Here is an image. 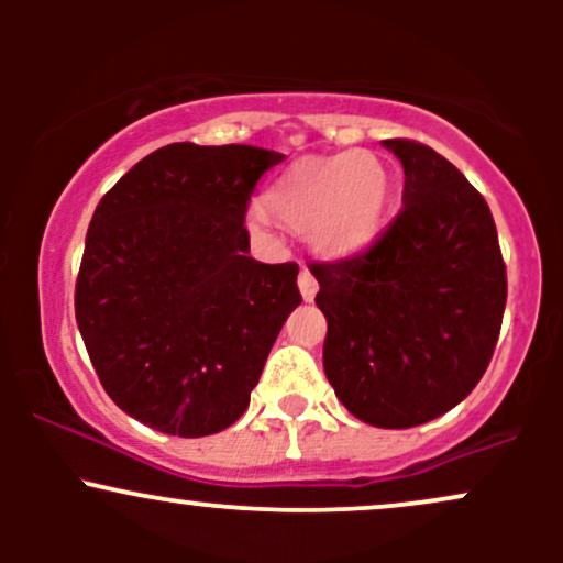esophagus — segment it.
I'll list each match as a JSON object with an SVG mask.
<instances>
[{
  "instance_id": "1",
  "label": "esophagus",
  "mask_w": 563,
  "mask_h": 563,
  "mask_svg": "<svg viewBox=\"0 0 563 563\" xmlns=\"http://www.w3.org/2000/svg\"><path fill=\"white\" fill-rule=\"evenodd\" d=\"M299 290L303 301H312L314 294H318V280H314V275L309 269H301L299 273Z\"/></svg>"
}]
</instances>
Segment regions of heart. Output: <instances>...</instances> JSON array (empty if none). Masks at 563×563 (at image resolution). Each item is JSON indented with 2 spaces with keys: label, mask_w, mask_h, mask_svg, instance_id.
<instances>
[{
  "label": "heart",
  "mask_w": 563,
  "mask_h": 563,
  "mask_svg": "<svg viewBox=\"0 0 563 563\" xmlns=\"http://www.w3.org/2000/svg\"><path fill=\"white\" fill-rule=\"evenodd\" d=\"M389 198V172L373 153L303 158L264 196V209L290 230H303L312 249L346 256L376 238Z\"/></svg>",
  "instance_id": "obj_1"
}]
</instances>
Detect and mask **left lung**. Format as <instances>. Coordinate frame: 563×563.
<instances>
[{"mask_svg":"<svg viewBox=\"0 0 563 563\" xmlns=\"http://www.w3.org/2000/svg\"><path fill=\"white\" fill-rule=\"evenodd\" d=\"M402 161V209L371 245L312 262L328 320L322 367L360 421L410 429L468 397L493 360L508 280L487 200L416 140H384Z\"/></svg>","mask_w":563,"mask_h":563,"instance_id":"8db88e82","label":"left lung"}]
</instances>
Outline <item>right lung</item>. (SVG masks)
I'll return each instance as SVG.
<instances>
[{
  "label": "right lung",
  "mask_w": 563,
  "mask_h": 563,
  "mask_svg": "<svg viewBox=\"0 0 563 563\" xmlns=\"http://www.w3.org/2000/svg\"><path fill=\"white\" fill-rule=\"evenodd\" d=\"M286 158L251 145L174 142L134 164L87 230L76 322L102 389L174 437H209L249 407L299 264L249 254L245 211Z\"/></svg>",
  "instance_id": "right-lung-1"
}]
</instances>
